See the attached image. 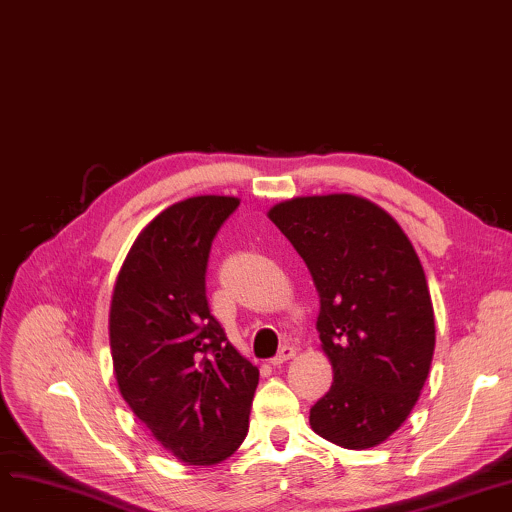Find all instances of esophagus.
<instances>
[{
	"label": "esophagus",
	"instance_id": "34e87169",
	"mask_svg": "<svg viewBox=\"0 0 512 512\" xmlns=\"http://www.w3.org/2000/svg\"><path fill=\"white\" fill-rule=\"evenodd\" d=\"M294 355H297V348L294 346H282L280 351H278V355L270 361L274 367H280V365H284L286 361H290V359H294Z\"/></svg>",
	"mask_w": 512,
	"mask_h": 512
}]
</instances>
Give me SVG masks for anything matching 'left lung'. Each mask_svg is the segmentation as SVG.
I'll use <instances>...</instances> for the list:
<instances>
[{
	"instance_id": "1",
	"label": "left lung",
	"mask_w": 512,
	"mask_h": 512,
	"mask_svg": "<svg viewBox=\"0 0 512 512\" xmlns=\"http://www.w3.org/2000/svg\"><path fill=\"white\" fill-rule=\"evenodd\" d=\"M270 218L307 263L334 382L311 413L328 442L365 450L411 415L436 348L434 305L409 236L388 211L334 193L276 203Z\"/></svg>"
}]
</instances>
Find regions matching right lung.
<instances>
[{
  "label": "right lung",
  "mask_w": 512,
  "mask_h": 512,
  "mask_svg": "<svg viewBox=\"0 0 512 512\" xmlns=\"http://www.w3.org/2000/svg\"><path fill=\"white\" fill-rule=\"evenodd\" d=\"M240 199L178 201L141 230L110 305L116 382L153 438L186 465L226 461L247 438L259 369L209 313L211 240Z\"/></svg>",
  "instance_id": "right-lung-1"
}]
</instances>
